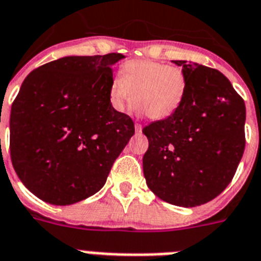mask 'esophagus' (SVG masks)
I'll use <instances>...</instances> for the list:
<instances>
[{
    "instance_id": "esophagus-1",
    "label": "esophagus",
    "mask_w": 261,
    "mask_h": 261,
    "mask_svg": "<svg viewBox=\"0 0 261 261\" xmlns=\"http://www.w3.org/2000/svg\"><path fill=\"white\" fill-rule=\"evenodd\" d=\"M135 133H137V134H141V133H142V124L135 123Z\"/></svg>"
}]
</instances>
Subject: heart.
<instances>
[{"label":"heart","mask_w":261,"mask_h":261,"mask_svg":"<svg viewBox=\"0 0 261 261\" xmlns=\"http://www.w3.org/2000/svg\"><path fill=\"white\" fill-rule=\"evenodd\" d=\"M187 90V76L178 66L150 60L127 61L120 76L114 78L109 99L114 110L124 111L133 105L139 114L159 120L174 115L181 106Z\"/></svg>","instance_id":"1"}]
</instances>
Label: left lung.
I'll return each mask as SVG.
<instances>
[{"mask_svg":"<svg viewBox=\"0 0 261 261\" xmlns=\"http://www.w3.org/2000/svg\"><path fill=\"white\" fill-rule=\"evenodd\" d=\"M187 76L179 110L143 128V174L151 191L179 207L215 199L231 183L246 147V105L219 70L172 61Z\"/></svg>","mask_w":261,"mask_h":261,"instance_id":"1","label":"left lung"}]
</instances>
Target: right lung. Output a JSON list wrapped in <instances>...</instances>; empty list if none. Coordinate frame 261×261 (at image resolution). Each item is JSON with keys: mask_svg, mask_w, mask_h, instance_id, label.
Listing matches in <instances>:
<instances>
[{"mask_svg": "<svg viewBox=\"0 0 261 261\" xmlns=\"http://www.w3.org/2000/svg\"><path fill=\"white\" fill-rule=\"evenodd\" d=\"M124 58L63 57L33 70L10 113V158L41 200L74 204L98 192L134 135V122L109 99L113 65Z\"/></svg>", "mask_w": 261, "mask_h": 261, "instance_id": "add662e5", "label": "right lung"}]
</instances>
